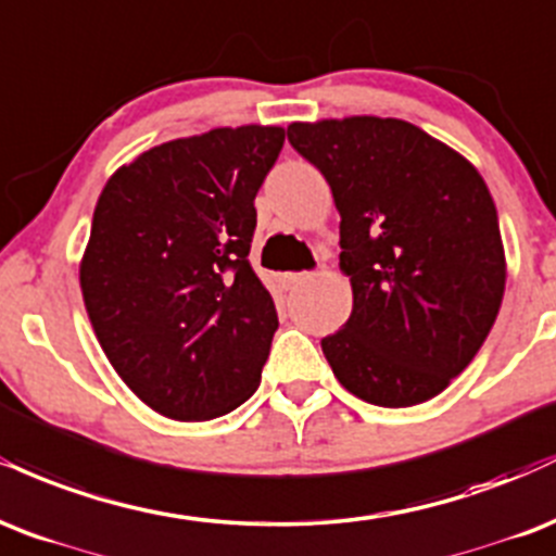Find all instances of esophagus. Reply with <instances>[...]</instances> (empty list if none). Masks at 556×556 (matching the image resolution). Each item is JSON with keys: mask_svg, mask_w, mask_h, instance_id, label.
Wrapping results in <instances>:
<instances>
[{"mask_svg": "<svg viewBox=\"0 0 556 556\" xmlns=\"http://www.w3.org/2000/svg\"><path fill=\"white\" fill-rule=\"evenodd\" d=\"M306 278H312V273H283V276H280V283H283L286 291H291L296 289V286H302Z\"/></svg>", "mask_w": 556, "mask_h": 556, "instance_id": "1", "label": "esophagus"}]
</instances>
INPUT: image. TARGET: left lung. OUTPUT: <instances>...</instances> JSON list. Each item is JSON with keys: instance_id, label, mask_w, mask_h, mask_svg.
Instances as JSON below:
<instances>
[{"instance_id": "8db88e82", "label": "left lung", "mask_w": 556, "mask_h": 556, "mask_svg": "<svg viewBox=\"0 0 556 556\" xmlns=\"http://www.w3.org/2000/svg\"><path fill=\"white\" fill-rule=\"evenodd\" d=\"M341 213L354 309L323 338L349 393L382 408L429 401L458 377L497 319L505 250L481 174L416 124L349 116L293 122Z\"/></svg>"}]
</instances>
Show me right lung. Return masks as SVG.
<instances>
[{
	"label": "right lung",
	"mask_w": 556,
	"mask_h": 556,
	"mask_svg": "<svg viewBox=\"0 0 556 556\" xmlns=\"http://www.w3.org/2000/svg\"><path fill=\"white\" fill-rule=\"evenodd\" d=\"M283 140L250 124L163 142L98 198L85 309L116 375L168 419H215L257 390L278 312L247 257Z\"/></svg>",
	"instance_id": "right-lung-1"
}]
</instances>
